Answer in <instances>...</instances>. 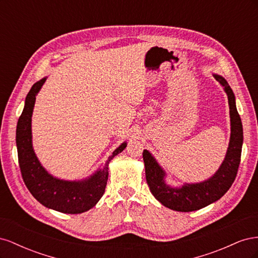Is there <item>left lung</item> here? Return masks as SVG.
<instances>
[{
	"label": "left lung",
	"mask_w": 258,
	"mask_h": 258,
	"mask_svg": "<svg viewBox=\"0 0 258 258\" xmlns=\"http://www.w3.org/2000/svg\"><path fill=\"white\" fill-rule=\"evenodd\" d=\"M212 75L227 95L230 117L229 144L225 158L216 172L205 181L172 186L167 183L168 174L152 153L147 150L143 151L145 176L151 192L161 205L177 212L197 211L221 199L235 181L239 168L243 144V128L237 111L236 97L223 76L214 73Z\"/></svg>",
	"instance_id": "1"
}]
</instances>
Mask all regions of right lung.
Masks as SVG:
<instances>
[{"mask_svg": "<svg viewBox=\"0 0 258 258\" xmlns=\"http://www.w3.org/2000/svg\"><path fill=\"white\" fill-rule=\"evenodd\" d=\"M46 80L47 76L36 82L30 89L18 119L16 144L20 171L28 189L44 207L61 213L80 214L95 207L103 196L110 161L126 148L127 142L121 143L103 165L87 177L72 181L50 174L38 160L32 142L33 108L37 93Z\"/></svg>", "mask_w": 258, "mask_h": 258, "instance_id": "add662e5", "label": "right lung"}]
</instances>
